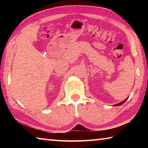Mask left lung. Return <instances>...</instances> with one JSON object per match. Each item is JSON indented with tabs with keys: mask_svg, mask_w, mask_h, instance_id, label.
Listing matches in <instances>:
<instances>
[{
	"mask_svg": "<svg viewBox=\"0 0 148 148\" xmlns=\"http://www.w3.org/2000/svg\"><path fill=\"white\" fill-rule=\"evenodd\" d=\"M127 99H128V98H127L126 99H125V100H124V101H122L121 102H119V103H118V104H115V105H114V106H120V105H121V104H123V103H124V102H125V101H127Z\"/></svg>",
	"mask_w": 148,
	"mask_h": 148,
	"instance_id": "left-lung-1",
	"label": "left lung"
}]
</instances>
